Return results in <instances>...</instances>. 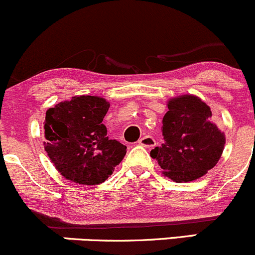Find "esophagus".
<instances>
[{
  "label": "esophagus",
  "instance_id": "34e87169",
  "mask_svg": "<svg viewBox=\"0 0 255 255\" xmlns=\"http://www.w3.org/2000/svg\"><path fill=\"white\" fill-rule=\"evenodd\" d=\"M138 142L141 145V146H145V147H152L156 145L155 139H153L151 135H144L142 138L139 139Z\"/></svg>",
  "mask_w": 255,
  "mask_h": 255
}]
</instances>
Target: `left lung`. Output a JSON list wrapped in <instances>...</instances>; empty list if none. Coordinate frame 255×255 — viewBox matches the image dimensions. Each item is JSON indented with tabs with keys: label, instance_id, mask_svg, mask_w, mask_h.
Here are the masks:
<instances>
[{
	"label": "left lung",
	"instance_id": "8db88e82",
	"mask_svg": "<svg viewBox=\"0 0 255 255\" xmlns=\"http://www.w3.org/2000/svg\"><path fill=\"white\" fill-rule=\"evenodd\" d=\"M162 120L163 144L151 150L164 177L186 183L203 177L222 156L225 135L212 122L211 108L185 94L168 102Z\"/></svg>",
	"mask_w": 255,
	"mask_h": 255
}]
</instances>
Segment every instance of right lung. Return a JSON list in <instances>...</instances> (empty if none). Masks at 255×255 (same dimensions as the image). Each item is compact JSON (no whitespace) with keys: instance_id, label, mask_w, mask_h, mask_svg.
Masks as SVG:
<instances>
[{"instance_id":"right-lung-1","label":"right lung","mask_w":255,"mask_h":255,"mask_svg":"<svg viewBox=\"0 0 255 255\" xmlns=\"http://www.w3.org/2000/svg\"><path fill=\"white\" fill-rule=\"evenodd\" d=\"M109 108L104 98L80 96L47 110L44 150L68 180L102 184L125 157L127 146L106 135L103 120Z\"/></svg>"}]
</instances>
